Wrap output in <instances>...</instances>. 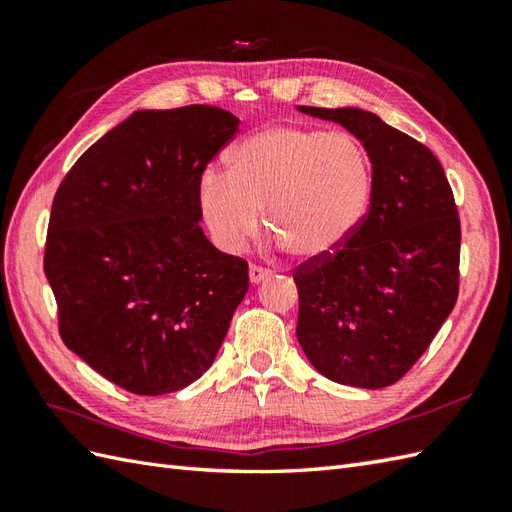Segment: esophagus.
<instances>
[{
	"instance_id": "34e87169",
	"label": "esophagus",
	"mask_w": 512,
	"mask_h": 512,
	"mask_svg": "<svg viewBox=\"0 0 512 512\" xmlns=\"http://www.w3.org/2000/svg\"><path fill=\"white\" fill-rule=\"evenodd\" d=\"M270 275V270L268 268H262V266H250L248 268V277H250V284H259V281H264V279H268Z\"/></svg>"
}]
</instances>
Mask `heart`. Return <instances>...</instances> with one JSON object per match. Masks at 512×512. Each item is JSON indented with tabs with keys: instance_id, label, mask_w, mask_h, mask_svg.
Listing matches in <instances>:
<instances>
[{
	"instance_id": "heart-1",
	"label": "heart",
	"mask_w": 512,
	"mask_h": 512,
	"mask_svg": "<svg viewBox=\"0 0 512 512\" xmlns=\"http://www.w3.org/2000/svg\"><path fill=\"white\" fill-rule=\"evenodd\" d=\"M374 171L361 140L303 125H270L244 138L224 173H204L200 213L213 242L242 250L266 226L299 259L334 255L363 222Z\"/></svg>"
}]
</instances>
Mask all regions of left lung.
Wrapping results in <instances>:
<instances>
[{
	"mask_svg": "<svg viewBox=\"0 0 512 512\" xmlns=\"http://www.w3.org/2000/svg\"><path fill=\"white\" fill-rule=\"evenodd\" d=\"M361 140L374 171L369 211L323 259L292 270L297 339L341 385L380 389L416 365L460 290V217L440 160L416 138L356 107H306Z\"/></svg>",
	"mask_w": 512,
	"mask_h": 512,
	"instance_id": "1",
	"label": "left lung"
}]
</instances>
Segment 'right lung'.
<instances>
[{
	"label": "right lung",
	"instance_id": "right-lung-1",
	"mask_svg": "<svg viewBox=\"0 0 512 512\" xmlns=\"http://www.w3.org/2000/svg\"><path fill=\"white\" fill-rule=\"evenodd\" d=\"M239 118L213 105L140 110L65 173L43 270L59 334L138 396L171 394L215 361L248 264L206 239L198 189Z\"/></svg>",
	"mask_w": 512,
	"mask_h": 512
}]
</instances>
